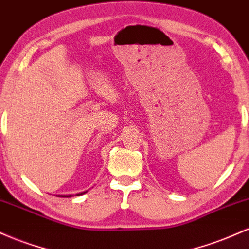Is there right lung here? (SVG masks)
Instances as JSON below:
<instances>
[{
  "label": "right lung",
  "instance_id": "1",
  "mask_svg": "<svg viewBox=\"0 0 249 249\" xmlns=\"http://www.w3.org/2000/svg\"><path fill=\"white\" fill-rule=\"evenodd\" d=\"M87 192H88V191H85V192H82V193H77L76 196H82V194H84ZM57 196H61V198H70V196H71V194H69V196H63V194H58Z\"/></svg>",
  "mask_w": 249,
  "mask_h": 249
}]
</instances>
